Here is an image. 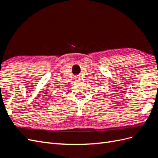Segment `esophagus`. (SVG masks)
Returning <instances> with one entry per match:
<instances>
[{"mask_svg":"<svg viewBox=\"0 0 158 158\" xmlns=\"http://www.w3.org/2000/svg\"><path fill=\"white\" fill-rule=\"evenodd\" d=\"M76 80H80L79 77H76Z\"/></svg>","mask_w":158,"mask_h":158,"instance_id":"1","label":"esophagus"}]
</instances>
